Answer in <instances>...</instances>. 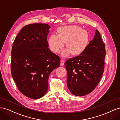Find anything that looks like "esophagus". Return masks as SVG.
Instances as JSON below:
<instances>
[{"label": "esophagus", "instance_id": "esophagus-1", "mask_svg": "<svg viewBox=\"0 0 120 120\" xmlns=\"http://www.w3.org/2000/svg\"><path fill=\"white\" fill-rule=\"evenodd\" d=\"M64 63H65V61L63 60H61L60 61V66H62L64 65Z\"/></svg>", "mask_w": 120, "mask_h": 120}]
</instances>
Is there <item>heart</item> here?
I'll list each match as a JSON object with an SVG mask.
<instances>
[{"instance_id":"obj_1","label":"heart","mask_w":120,"mask_h":120,"mask_svg":"<svg viewBox=\"0 0 120 120\" xmlns=\"http://www.w3.org/2000/svg\"><path fill=\"white\" fill-rule=\"evenodd\" d=\"M58 35H51L48 43L53 52L58 53L66 43V49L62 53V56L67 57L71 53L72 55L78 56L82 53L88 44L89 35L86 30L82 29L79 26L72 25L60 26L57 29Z\"/></svg>"}]
</instances>
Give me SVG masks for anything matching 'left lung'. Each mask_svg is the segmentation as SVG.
Segmentation results:
<instances>
[{
	"label": "left lung",
	"mask_w": 120,
	"mask_h": 120,
	"mask_svg": "<svg viewBox=\"0 0 120 120\" xmlns=\"http://www.w3.org/2000/svg\"><path fill=\"white\" fill-rule=\"evenodd\" d=\"M105 56V44L96 30L84 52L65 63L67 86L72 94L82 97L94 90L103 74Z\"/></svg>",
	"instance_id": "1"
}]
</instances>
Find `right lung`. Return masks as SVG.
I'll return each instance as SVG.
<instances>
[{
    "label": "right lung",
    "mask_w": 120,
    "mask_h": 120,
    "mask_svg": "<svg viewBox=\"0 0 120 120\" xmlns=\"http://www.w3.org/2000/svg\"><path fill=\"white\" fill-rule=\"evenodd\" d=\"M51 26L33 23L20 30L11 51V72L19 90L37 100L46 94L50 73L60 65V58L49 48L47 37Z\"/></svg>",
    "instance_id": "right-lung-1"
}]
</instances>
